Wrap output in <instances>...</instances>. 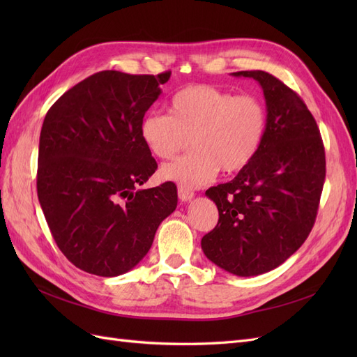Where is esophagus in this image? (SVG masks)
<instances>
[{
  "label": "esophagus",
  "instance_id": "esophagus-1",
  "mask_svg": "<svg viewBox=\"0 0 357 357\" xmlns=\"http://www.w3.org/2000/svg\"><path fill=\"white\" fill-rule=\"evenodd\" d=\"M193 195H195V193H193L192 189H189L186 186H180L178 188V198L181 201H190L193 198Z\"/></svg>",
  "mask_w": 357,
  "mask_h": 357
}]
</instances>
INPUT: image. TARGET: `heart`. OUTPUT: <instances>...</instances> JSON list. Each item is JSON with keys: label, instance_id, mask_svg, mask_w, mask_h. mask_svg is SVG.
I'll return each mask as SVG.
<instances>
[{"label": "heart", "instance_id": "b5f03b06", "mask_svg": "<svg viewBox=\"0 0 357 357\" xmlns=\"http://www.w3.org/2000/svg\"><path fill=\"white\" fill-rule=\"evenodd\" d=\"M266 126V107L257 96L192 84L172 95L168 114H146L139 137L150 153L164 160L177 156L190 137L192 152L162 167L160 174L197 188L220 169L231 174L250 164L264 143Z\"/></svg>", "mask_w": 357, "mask_h": 357}]
</instances>
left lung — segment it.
<instances>
[{
    "instance_id": "1",
    "label": "left lung",
    "mask_w": 357,
    "mask_h": 357,
    "mask_svg": "<svg viewBox=\"0 0 357 357\" xmlns=\"http://www.w3.org/2000/svg\"><path fill=\"white\" fill-rule=\"evenodd\" d=\"M262 86L268 126L255 159L236 177L210 188L219 222L201 240L204 255L225 271L252 277L282 265L316 222L326 177L320 129L301 96L273 74L232 73Z\"/></svg>"
}]
</instances>
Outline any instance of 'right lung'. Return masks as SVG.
<instances>
[{
	"mask_svg": "<svg viewBox=\"0 0 357 357\" xmlns=\"http://www.w3.org/2000/svg\"><path fill=\"white\" fill-rule=\"evenodd\" d=\"M169 75L95 73L63 93L45 117L38 201L59 250L82 271L128 273L177 207L172 181L137 189L158 168L139 123Z\"/></svg>",
	"mask_w": 357,
	"mask_h": 357,
	"instance_id": "1",
	"label": "right lung"
}]
</instances>
